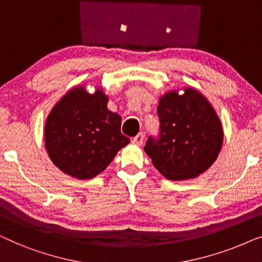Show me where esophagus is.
<instances>
[{
    "mask_svg": "<svg viewBox=\"0 0 262 262\" xmlns=\"http://www.w3.org/2000/svg\"><path fill=\"white\" fill-rule=\"evenodd\" d=\"M143 139H145V135H143L142 133H139L135 138H133V143H135V145H139V146L142 145Z\"/></svg>",
    "mask_w": 262,
    "mask_h": 262,
    "instance_id": "34e87169",
    "label": "esophagus"
}]
</instances>
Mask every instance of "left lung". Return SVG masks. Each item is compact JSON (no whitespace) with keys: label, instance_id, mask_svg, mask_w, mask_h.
Here are the masks:
<instances>
[{"label":"left lung","instance_id":"1","mask_svg":"<svg viewBox=\"0 0 262 262\" xmlns=\"http://www.w3.org/2000/svg\"><path fill=\"white\" fill-rule=\"evenodd\" d=\"M160 132L145 146L156 168L169 180L196 178L216 160L223 142L217 114L200 91H168L158 105Z\"/></svg>","mask_w":262,"mask_h":262}]
</instances>
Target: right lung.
Instances as JSON below:
<instances>
[{"label":"right lung","instance_id":"add662e5","mask_svg":"<svg viewBox=\"0 0 262 262\" xmlns=\"http://www.w3.org/2000/svg\"><path fill=\"white\" fill-rule=\"evenodd\" d=\"M102 89L88 94L83 86L70 90L45 124V146L52 163L77 179L104 171L130 140L121 133V116L108 109Z\"/></svg>","mask_w":262,"mask_h":262}]
</instances>
